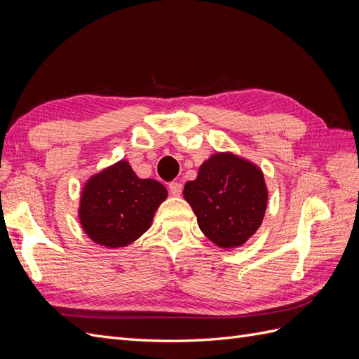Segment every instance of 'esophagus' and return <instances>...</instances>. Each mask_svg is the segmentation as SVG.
Returning <instances> with one entry per match:
<instances>
[{"label": "esophagus", "mask_w": 359, "mask_h": 359, "mask_svg": "<svg viewBox=\"0 0 359 359\" xmlns=\"http://www.w3.org/2000/svg\"><path fill=\"white\" fill-rule=\"evenodd\" d=\"M169 191L172 196H180L181 191H182V184L178 181H172L169 182Z\"/></svg>", "instance_id": "34e87169"}]
</instances>
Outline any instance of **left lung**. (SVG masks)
I'll list each match as a JSON object with an SVG mask.
<instances>
[{
  "label": "left lung",
  "mask_w": 359,
  "mask_h": 359,
  "mask_svg": "<svg viewBox=\"0 0 359 359\" xmlns=\"http://www.w3.org/2000/svg\"><path fill=\"white\" fill-rule=\"evenodd\" d=\"M184 198L198 217L201 231L219 247H238L264 220L268 193L255 165L233 154H215L184 187Z\"/></svg>",
  "instance_id": "8db88e82"
}]
</instances>
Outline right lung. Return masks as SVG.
Instances as JSON below:
<instances>
[{
	"instance_id": "obj_1",
	"label": "right lung",
	"mask_w": 359,
	"mask_h": 359,
	"mask_svg": "<svg viewBox=\"0 0 359 359\" xmlns=\"http://www.w3.org/2000/svg\"><path fill=\"white\" fill-rule=\"evenodd\" d=\"M168 191L156 180H140L127 161L93 177L83 189L79 219L93 241L116 248L142 235Z\"/></svg>"
}]
</instances>
